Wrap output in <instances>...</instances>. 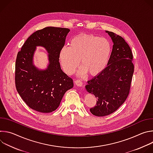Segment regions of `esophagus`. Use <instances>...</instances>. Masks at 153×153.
I'll list each match as a JSON object with an SVG mask.
<instances>
[{"mask_svg": "<svg viewBox=\"0 0 153 153\" xmlns=\"http://www.w3.org/2000/svg\"><path fill=\"white\" fill-rule=\"evenodd\" d=\"M74 82H75L76 85H77V86H82V85H83L82 82L81 80H78V79H77V80H76L74 81Z\"/></svg>", "mask_w": 153, "mask_h": 153, "instance_id": "esophagus-1", "label": "esophagus"}]
</instances>
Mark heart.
<instances>
[{"label": "heart", "instance_id": "b5f03b06", "mask_svg": "<svg viewBox=\"0 0 153 153\" xmlns=\"http://www.w3.org/2000/svg\"><path fill=\"white\" fill-rule=\"evenodd\" d=\"M110 43L106 39L93 34H80L60 51L59 59L64 71L73 74L79 65V74L88 73L91 76L100 74L106 67L111 54Z\"/></svg>", "mask_w": 153, "mask_h": 153}]
</instances>
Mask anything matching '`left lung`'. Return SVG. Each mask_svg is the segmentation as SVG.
<instances>
[{"mask_svg":"<svg viewBox=\"0 0 153 153\" xmlns=\"http://www.w3.org/2000/svg\"><path fill=\"white\" fill-rule=\"evenodd\" d=\"M114 45L108 66L88 81L85 88L97 98L96 105L90 108L94 116L110 114L125 102L129 93L134 66L133 55L127 42L120 36L106 31Z\"/></svg>","mask_w":153,"mask_h":153,"instance_id":"1","label":"left lung"}]
</instances>
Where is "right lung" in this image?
I'll use <instances>...</instances> for the list:
<instances>
[{
	"label": "right lung",
	"instance_id": "add662e5",
	"mask_svg": "<svg viewBox=\"0 0 153 153\" xmlns=\"http://www.w3.org/2000/svg\"><path fill=\"white\" fill-rule=\"evenodd\" d=\"M70 30L49 27L37 30L25 41L17 53L15 64L16 90L25 103L40 113H51L59 107L67 91L73 88V79L61 70L59 53ZM37 46L45 47L49 53L50 64L39 71L32 65Z\"/></svg>",
	"mask_w": 153,
	"mask_h": 153
}]
</instances>
